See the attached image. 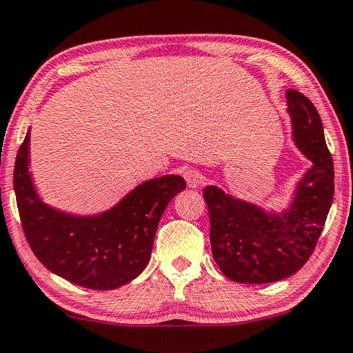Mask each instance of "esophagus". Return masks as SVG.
<instances>
[{
  "instance_id": "34e87169",
  "label": "esophagus",
  "mask_w": 353,
  "mask_h": 353,
  "mask_svg": "<svg viewBox=\"0 0 353 353\" xmlns=\"http://www.w3.org/2000/svg\"><path fill=\"white\" fill-rule=\"evenodd\" d=\"M184 179L187 182V185L190 189H195V187L200 185V174L197 171H192V169H185L184 171Z\"/></svg>"
}]
</instances>
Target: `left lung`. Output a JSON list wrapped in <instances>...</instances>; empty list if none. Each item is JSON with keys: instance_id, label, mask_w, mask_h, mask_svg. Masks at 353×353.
<instances>
[{"instance_id": "obj_1", "label": "left lung", "mask_w": 353, "mask_h": 353, "mask_svg": "<svg viewBox=\"0 0 353 353\" xmlns=\"http://www.w3.org/2000/svg\"><path fill=\"white\" fill-rule=\"evenodd\" d=\"M285 96L293 141L313 163L298 181L288 208L269 212L216 185L203 189L213 259L238 283L279 282L300 270L314 251L334 199L332 156L318 110L295 89Z\"/></svg>"}]
</instances>
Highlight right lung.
<instances>
[{
    "label": "right lung",
    "mask_w": 353,
    "mask_h": 353,
    "mask_svg": "<svg viewBox=\"0 0 353 353\" xmlns=\"http://www.w3.org/2000/svg\"><path fill=\"white\" fill-rule=\"evenodd\" d=\"M30 130L14 164V192L22 230L35 257L61 279L91 290H114L148 265L159 220L174 195L185 189L181 176L145 181L112 208L73 215L47 205L29 172Z\"/></svg>",
    "instance_id": "add662e5"
}]
</instances>
